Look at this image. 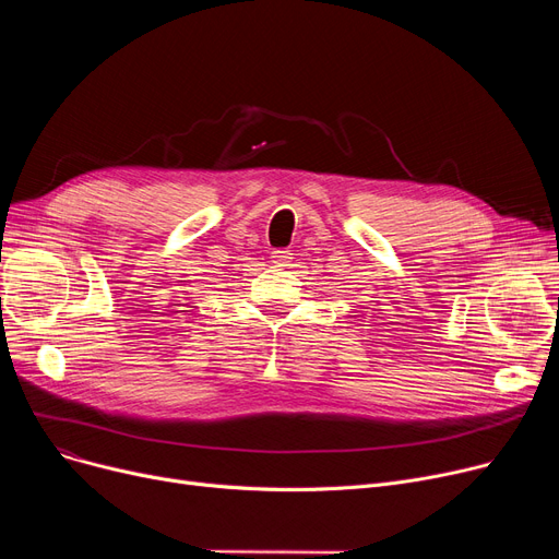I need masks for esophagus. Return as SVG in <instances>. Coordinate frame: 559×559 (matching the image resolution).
Masks as SVG:
<instances>
[{
	"label": "esophagus",
	"mask_w": 559,
	"mask_h": 559,
	"mask_svg": "<svg viewBox=\"0 0 559 559\" xmlns=\"http://www.w3.org/2000/svg\"><path fill=\"white\" fill-rule=\"evenodd\" d=\"M272 262L276 264V267L285 270V267H289L292 253H289V251H285V249H276V251H272Z\"/></svg>",
	"instance_id": "1"
}]
</instances>
